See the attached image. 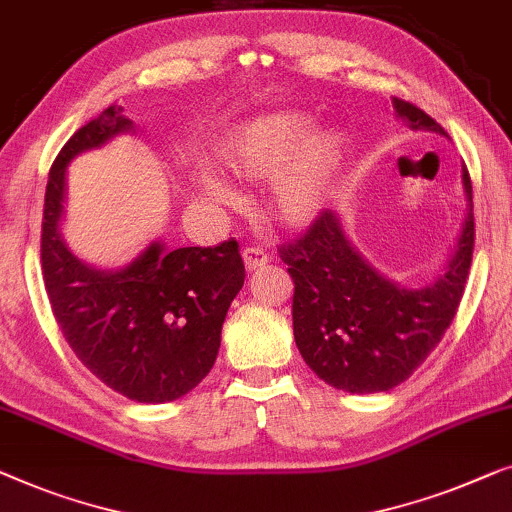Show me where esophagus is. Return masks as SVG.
<instances>
[{
    "instance_id": "34e87169",
    "label": "esophagus",
    "mask_w": 512,
    "mask_h": 512,
    "mask_svg": "<svg viewBox=\"0 0 512 512\" xmlns=\"http://www.w3.org/2000/svg\"><path fill=\"white\" fill-rule=\"evenodd\" d=\"M242 258H244V265H247V270H258L270 263V256L265 254L261 247H247L242 251Z\"/></svg>"
}]
</instances>
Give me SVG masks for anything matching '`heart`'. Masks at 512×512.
I'll list each match as a JSON object with an SVG mask.
<instances>
[{
	"instance_id": "heart-1",
	"label": "heart",
	"mask_w": 512,
	"mask_h": 512,
	"mask_svg": "<svg viewBox=\"0 0 512 512\" xmlns=\"http://www.w3.org/2000/svg\"><path fill=\"white\" fill-rule=\"evenodd\" d=\"M226 166L242 177H274L270 210L286 228H302L321 217L330 203L344 159V136L339 131H316L302 110H279L256 117L235 129L224 143ZM205 187L217 201L235 194L217 175L205 177Z\"/></svg>"
}]
</instances>
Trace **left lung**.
Returning a JSON list of instances; mask_svg holds the SVG:
<instances>
[{"label":"left lung","mask_w":512,"mask_h":512,"mask_svg":"<svg viewBox=\"0 0 512 512\" xmlns=\"http://www.w3.org/2000/svg\"><path fill=\"white\" fill-rule=\"evenodd\" d=\"M411 131L446 136L425 110L392 99ZM466 214L441 272L422 286L385 277L325 210L298 242L279 249L293 277V335L318 379L353 395L385 392L416 372L453 323L473 256V194L462 166Z\"/></svg>","instance_id":"8db88e82"}]
</instances>
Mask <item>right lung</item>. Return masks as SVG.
<instances>
[{"label": "right lung", "mask_w": 512, "mask_h": 512, "mask_svg": "<svg viewBox=\"0 0 512 512\" xmlns=\"http://www.w3.org/2000/svg\"><path fill=\"white\" fill-rule=\"evenodd\" d=\"M120 133L136 127L122 106H110L57 154L43 205V284L64 339L96 379L133 402L164 404L210 374L221 325L244 284V263L233 238L182 249L154 240L117 270L94 268L66 247L59 231L66 168Z\"/></svg>", "instance_id": "add662e5"}]
</instances>
